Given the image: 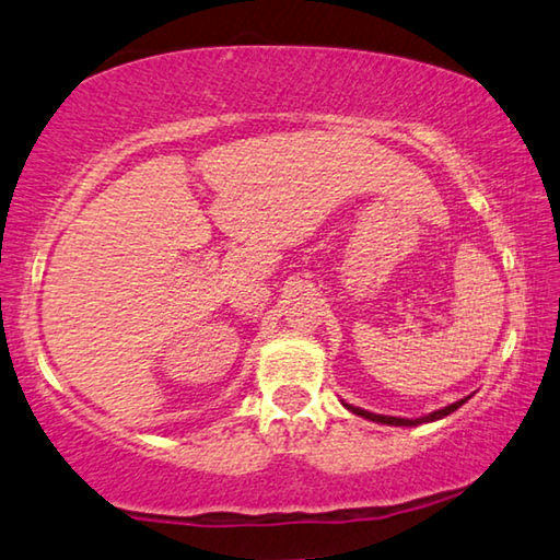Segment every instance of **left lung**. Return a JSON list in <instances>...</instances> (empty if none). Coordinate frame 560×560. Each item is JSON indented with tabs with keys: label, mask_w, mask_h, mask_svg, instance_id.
Listing matches in <instances>:
<instances>
[{
	"label": "left lung",
	"mask_w": 560,
	"mask_h": 560,
	"mask_svg": "<svg viewBox=\"0 0 560 560\" xmlns=\"http://www.w3.org/2000/svg\"><path fill=\"white\" fill-rule=\"evenodd\" d=\"M464 404H466V398H460V401L451 404V406H446V408H439V411H433V413H429V416H421V419H396V416H381V413L363 411V408H359V406H351V404H343V406L349 408L351 413L361 416V419H369V421H376V423H386V425H419V423H431V421H439V419H443V416L454 413L456 408H460V406H464Z\"/></svg>",
	"instance_id": "1"
}]
</instances>
